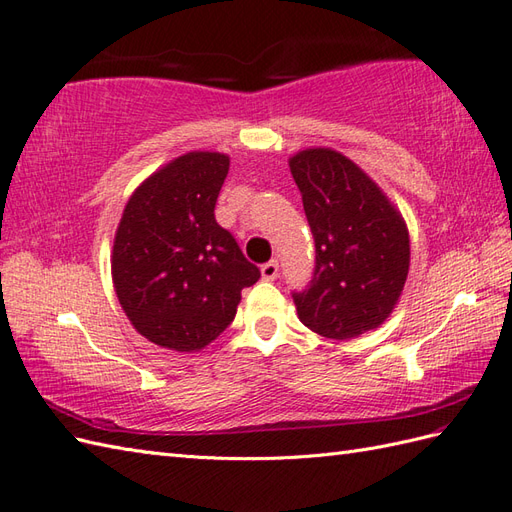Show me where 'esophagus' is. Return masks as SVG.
Masks as SVG:
<instances>
[{
	"mask_svg": "<svg viewBox=\"0 0 512 512\" xmlns=\"http://www.w3.org/2000/svg\"><path fill=\"white\" fill-rule=\"evenodd\" d=\"M279 275V261L277 259H270L266 261L264 266H261V277H264L266 281H275Z\"/></svg>",
	"mask_w": 512,
	"mask_h": 512,
	"instance_id": "1",
	"label": "esophagus"
}]
</instances>
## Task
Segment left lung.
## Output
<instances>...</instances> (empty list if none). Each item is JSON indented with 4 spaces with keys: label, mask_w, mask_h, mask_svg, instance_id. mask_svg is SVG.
Here are the masks:
<instances>
[{
    "label": "left lung",
    "mask_w": 512,
    "mask_h": 512,
    "mask_svg": "<svg viewBox=\"0 0 512 512\" xmlns=\"http://www.w3.org/2000/svg\"><path fill=\"white\" fill-rule=\"evenodd\" d=\"M314 235L316 264L292 292L301 323L347 340L382 325L399 301L410 266L406 222L358 165L329 148L290 159Z\"/></svg>",
    "instance_id": "left-lung-1"
}]
</instances>
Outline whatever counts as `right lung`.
Listing matches in <instances>:
<instances>
[{
  "mask_svg": "<svg viewBox=\"0 0 512 512\" xmlns=\"http://www.w3.org/2000/svg\"><path fill=\"white\" fill-rule=\"evenodd\" d=\"M227 174V154L187 152L137 187L117 227V299L139 334L163 349L207 347L261 277L213 213Z\"/></svg>",
  "mask_w": 512,
  "mask_h": 512,
  "instance_id": "1",
  "label": "right lung"
}]
</instances>
